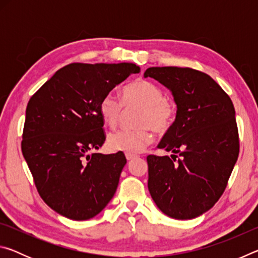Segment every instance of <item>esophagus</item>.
<instances>
[{
    "mask_svg": "<svg viewBox=\"0 0 258 258\" xmlns=\"http://www.w3.org/2000/svg\"><path fill=\"white\" fill-rule=\"evenodd\" d=\"M137 155H133V154H126V159L127 160H133V159H135L137 158Z\"/></svg>",
    "mask_w": 258,
    "mask_h": 258,
    "instance_id": "34e87169",
    "label": "esophagus"
}]
</instances>
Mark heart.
Here are the masks:
<instances>
[{"label":"heart","instance_id":"heart-1","mask_svg":"<svg viewBox=\"0 0 258 258\" xmlns=\"http://www.w3.org/2000/svg\"><path fill=\"white\" fill-rule=\"evenodd\" d=\"M123 102L113 94H107L99 104V112L103 123L116 128L126 110L141 108L135 120L139 128L121 130L108 138V147L113 151L139 154L151 145L154 133L166 134L173 127L176 118V107L166 99L165 92L155 83L135 80L123 87Z\"/></svg>","mask_w":258,"mask_h":258}]
</instances>
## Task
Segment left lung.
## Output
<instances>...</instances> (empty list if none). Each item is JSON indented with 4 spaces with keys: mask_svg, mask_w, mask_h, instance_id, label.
I'll return each mask as SVG.
<instances>
[{
    "mask_svg": "<svg viewBox=\"0 0 258 258\" xmlns=\"http://www.w3.org/2000/svg\"><path fill=\"white\" fill-rule=\"evenodd\" d=\"M145 77L168 87L177 106L173 127L158 145L173 155L147 157L148 189L166 215L191 220L217 203L237 163L233 103L211 76L196 69L150 67Z\"/></svg>",
    "mask_w": 258,
    "mask_h": 258,
    "instance_id": "obj_1",
    "label": "left lung"
}]
</instances>
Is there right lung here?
Wrapping results in <instances>:
<instances>
[{
	"label": "right lung",
	"instance_id": "obj_1",
	"mask_svg": "<svg viewBox=\"0 0 258 258\" xmlns=\"http://www.w3.org/2000/svg\"><path fill=\"white\" fill-rule=\"evenodd\" d=\"M134 63H71L29 99L21 151L47 206L75 221L92 218L110 202L126 164L123 152H94L106 141L101 100Z\"/></svg>",
	"mask_w": 258,
	"mask_h": 258
}]
</instances>
